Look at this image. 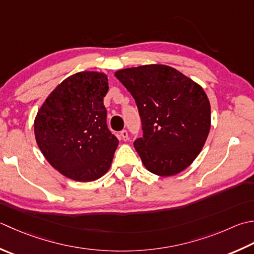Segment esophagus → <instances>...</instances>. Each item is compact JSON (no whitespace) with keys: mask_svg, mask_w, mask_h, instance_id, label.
Masks as SVG:
<instances>
[{"mask_svg":"<svg viewBox=\"0 0 254 254\" xmlns=\"http://www.w3.org/2000/svg\"><path fill=\"white\" fill-rule=\"evenodd\" d=\"M120 136H121V140L122 141H127V138H128V134H127V130H122L121 132H120Z\"/></svg>","mask_w":254,"mask_h":254,"instance_id":"esophagus-1","label":"esophagus"}]
</instances>
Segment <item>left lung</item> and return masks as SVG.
Listing matches in <instances>:
<instances>
[{
    "instance_id": "obj_1",
    "label": "left lung",
    "mask_w": 254,
    "mask_h": 254,
    "mask_svg": "<svg viewBox=\"0 0 254 254\" xmlns=\"http://www.w3.org/2000/svg\"><path fill=\"white\" fill-rule=\"evenodd\" d=\"M132 94L143 136L134 142L147 171L173 176L195 161L210 131V102L203 89L166 64H144L114 73Z\"/></svg>"
}]
</instances>
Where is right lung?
<instances>
[{
	"label": "right lung",
	"instance_id": "add662e5",
	"mask_svg": "<svg viewBox=\"0 0 254 254\" xmlns=\"http://www.w3.org/2000/svg\"><path fill=\"white\" fill-rule=\"evenodd\" d=\"M108 90L106 73L77 72L54 89L35 118L39 150L70 180L93 182L111 166L119 140L107 126Z\"/></svg>",
	"mask_w": 254,
	"mask_h": 254
}]
</instances>
